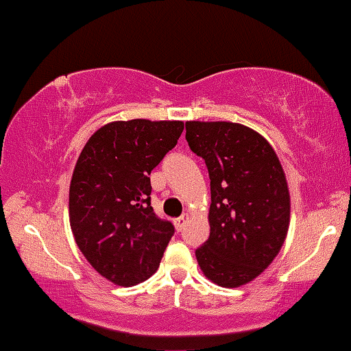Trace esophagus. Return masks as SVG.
<instances>
[{
    "label": "esophagus",
    "instance_id": "obj_1",
    "mask_svg": "<svg viewBox=\"0 0 351 351\" xmlns=\"http://www.w3.org/2000/svg\"><path fill=\"white\" fill-rule=\"evenodd\" d=\"M188 219H190V215H188V213H183L182 217L175 219V226H176V228H178V230H183V226L186 225Z\"/></svg>",
    "mask_w": 351,
    "mask_h": 351
}]
</instances>
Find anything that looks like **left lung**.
Listing matches in <instances>:
<instances>
[{"mask_svg":"<svg viewBox=\"0 0 351 351\" xmlns=\"http://www.w3.org/2000/svg\"><path fill=\"white\" fill-rule=\"evenodd\" d=\"M191 152L210 175V238L195 252L203 275L225 288L250 283L268 268L290 225L287 176L271 145L232 121H186Z\"/></svg>","mask_w":351,"mask_h":351,"instance_id":"8db88e82","label":"left lung"}]
</instances>
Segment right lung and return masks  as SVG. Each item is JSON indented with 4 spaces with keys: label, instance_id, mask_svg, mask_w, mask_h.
Wrapping results in <instances>:
<instances>
[{
    "label": "right lung",
    "instance_id": "obj_1",
    "mask_svg": "<svg viewBox=\"0 0 351 351\" xmlns=\"http://www.w3.org/2000/svg\"><path fill=\"white\" fill-rule=\"evenodd\" d=\"M183 128V121H111L91 134L73 169V237L88 263L118 287L148 280L175 233L153 211L149 173Z\"/></svg>",
    "mask_w": 351,
    "mask_h": 351
}]
</instances>
